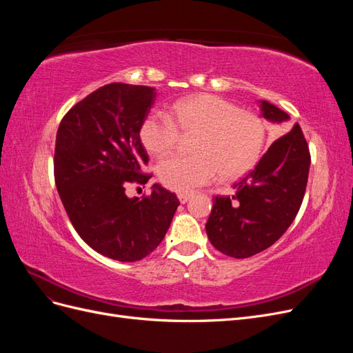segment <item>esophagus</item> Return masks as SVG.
I'll return each mask as SVG.
<instances>
[{"mask_svg":"<svg viewBox=\"0 0 353 353\" xmlns=\"http://www.w3.org/2000/svg\"><path fill=\"white\" fill-rule=\"evenodd\" d=\"M191 197H193V194H191V193H179L178 194V199H179L181 203H187Z\"/></svg>","mask_w":353,"mask_h":353,"instance_id":"obj_1","label":"esophagus"}]
</instances>
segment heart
<instances>
[{"label":"heart","instance_id":"heart-1","mask_svg":"<svg viewBox=\"0 0 353 353\" xmlns=\"http://www.w3.org/2000/svg\"><path fill=\"white\" fill-rule=\"evenodd\" d=\"M179 132L194 137V156L174 154L157 165L162 184L178 193L205 185L219 172L236 179L252 170L263 153L266 125L258 114L213 94H197L175 101L169 114L153 112L140 128V140L153 156L169 153Z\"/></svg>","mask_w":353,"mask_h":353}]
</instances>
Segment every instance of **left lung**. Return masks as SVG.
<instances>
[{"label":"left lung","mask_w":353,"mask_h":353,"mask_svg":"<svg viewBox=\"0 0 353 353\" xmlns=\"http://www.w3.org/2000/svg\"><path fill=\"white\" fill-rule=\"evenodd\" d=\"M261 116L272 123L290 121L285 112L261 100ZM307 143L297 123L274 141L231 197H215L206 222L213 248L236 259L268 249L294 221L307 184Z\"/></svg>","instance_id":"left-lung-1"}]
</instances>
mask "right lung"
<instances>
[{"label":"right lung","mask_w":353,"mask_h":353,"mask_svg":"<svg viewBox=\"0 0 353 353\" xmlns=\"http://www.w3.org/2000/svg\"><path fill=\"white\" fill-rule=\"evenodd\" d=\"M156 90L114 82L85 97L63 117L56 137L54 178L72 225L91 249L119 262L150 254L165 239L179 206L160 184L128 197L130 183L145 184L148 156L140 128Z\"/></svg>","instance_id":"1"}]
</instances>
